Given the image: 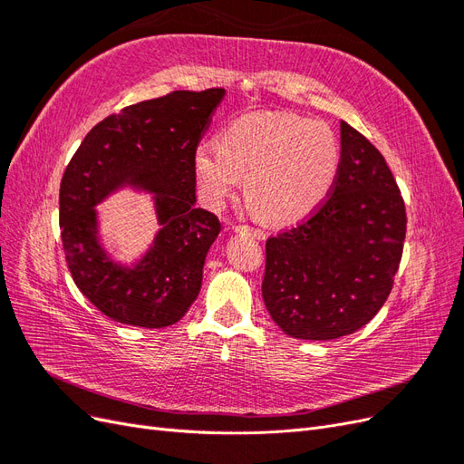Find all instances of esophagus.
<instances>
[{"instance_id": "esophagus-1", "label": "esophagus", "mask_w": 464, "mask_h": 464, "mask_svg": "<svg viewBox=\"0 0 464 464\" xmlns=\"http://www.w3.org/2000/svg\"><path fill=\"white\" fill-rule=\"evenodd\" d=\"M234 230L240 232V234L254 236V237H257V240H263V237H265V232L261 228H256V227H236Z\"/></svg>"}]
</instances>
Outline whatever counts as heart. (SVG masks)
I'll return each instance as SVG.
<instances>
[{
    "label": "heart",
    "instance_id": "obj_1",
    "mask_svg": "<svg viewBox=\"0 0 464 464\" xmlns=\"http://www.w3.org/2000/svg\"><path fill=\"white\" fill-rule=\"evenodd\" d=\"M193 168L210 207H222L247 174L251 205L273 222H294L325 201L339 172V143L323 121L256 111L234 120L220 143L195 149Z\"/></svg>",
    "mask_w": 464,
    "mask_h": 464
}]
</instances>
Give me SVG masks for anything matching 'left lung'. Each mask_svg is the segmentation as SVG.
Here are the masks:
<instances>
[{"label":"left lung","mask_w":464,"mask_h":464,"mask_svg":"<svg viewBox=\"0 0 464 464\" xmlns=\"http://www.w3.org/2000/svg\"><path fill=\"white\" fill-rule=\"evenodd\" d=\"M404 234V201L383 154L341 121L331 195L310 218L266 240V312L304 341L362 329L389 298Z\"/></svg>","instance_id":"8db88e82"}]
</instances>
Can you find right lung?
<instances>
[{
    "mask_svg": "<svg viewBox=\"0 0 464 464\" xmlns=\"http://www.w3.org/2000/svg\"><path fill=\"white\" fill-rule=\"evenodd\" d=\"M224 92L174 91L123 108L96 123L69 160L60 186L65 261L77 288L110 319L160 329L198 298L220 222L195 207L193 154ZM121 187L154 192L161 227L131 267L102 247L93 208Z\"/></svg>",
    "mask_w": 464,
    "mask_h": 464,
    "instance_id": "1",
    "label": "right lung"
}]
</instances>
